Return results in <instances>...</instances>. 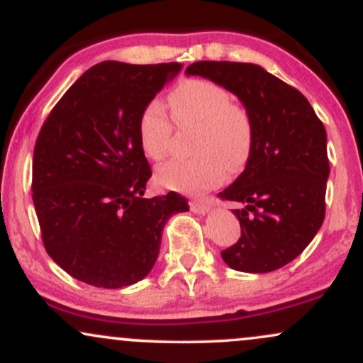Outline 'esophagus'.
Segmentation results:
<instances>
[{"label":"esophagus","instance_id":"1","mask_svg":"<svg viewBox=\"0 0 363 363\" xmlns=\"http://www.w3.org/2000/svg\"><path fill=\"white\" fill-rule=\"evenodd\" d=\"M211 202H213L211 199H197V201L190 202V211H192V213H197V214L209 213Z\"/></svg>","mask_w":363,"mask_h":363}]
</instances>
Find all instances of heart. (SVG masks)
<instances>
[{"label": "heart", "instance_id": "1", "mask_svg": "<svg viewBox=\"0 0 363 363\" xmlns=\"http://www.w3.org/2000/svg\"><path fill=\"white\" fill-rule=\"evenodd\" d=\"M171 115L182 127L201 125L194 160H173L157 169V182L169 190L199 194L219 185L228 169L247 164L254 145L250 115L233 103L228 89L203 79H185L169 94ZM138 142L145 156L161 161L168 154L173 121L161 101H150L138 116Z\"/></svg>", "mask_w": 363, "mask_h": 363}]
</instances>
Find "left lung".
Masks as SVG:
<instances>
[{
	"label": "left lung",
	"mask_w": 363,
	"mask_h": 363,
	"mask_svg": "<svg viewBox=\"0 0 363 363\" xmlns=\"http://www.w3.org/2000/svg\"><path fill=\"white\" fill-rule=\"evenodd\" d=\"M233 92L250 115L254 145L245 169L219 194L242 236L221 252L231 269L271 272L298 257L325 214L328 135L302 92L254 63L197 61L185 70Z\"/></svg>",
	"instance_id": "obj_1"
}]
</instances>
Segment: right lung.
<instances>
[{
    "instance_id": "add662e5",
    "label": "right lung",
    "mask_w": 363,
    "mask_h": 363,
    "mask_svg": "<svg viewBox=\"0 0 363 363\" xmlns=\"http://www.w3.org/2000/svg\"><path fill=\"white\" fill-rule=\"evenodd\" d=\"M180 63L94 65L40 128L32 201L50 257L97 288L130 286L152 269L166 221L189 211L180 194L144 199L152 171L138 142L145 104Z\"/></svg>"
}]
</instances>
